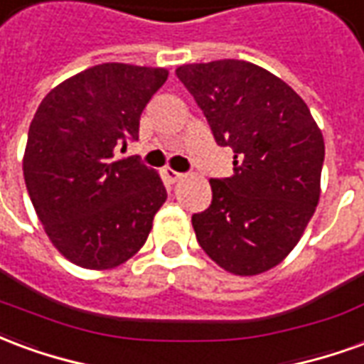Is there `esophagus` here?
Instances as JSON below:
<instances>
[{"label":"esophagus","mask_w":364,"mask_h":364,"mask_svg":"<svg viewBox=\"0 0 364 364\" xmlns=\"http://www.w3.org/2000/svg\"><path fill=\"white\" fill-rule=\"evenodd\" d=\"M164 175H166V179H167V181H169V183L181 181L183 177H185V175L179 173V171H175V169H171V167H166V169H164Z\"/></svg>","instance_id":"obj_1"}]
</instances>
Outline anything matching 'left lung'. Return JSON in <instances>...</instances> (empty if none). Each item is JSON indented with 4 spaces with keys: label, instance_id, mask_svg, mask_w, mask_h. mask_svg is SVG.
<instances>
[{
    "label": "left lung",
    "instance_id": "obj_1",
    "mask_svg": "<svg viewBox=\"0 0 364 364\" xmlns=\"http://www.w3.org/2000/svg\"><path fill=\"white\" fill-rule=\"evenodd\" d=\"M218 146L234 150V175L210 179L213 203L193 214L205 253L228 273H265L289 255L320 200L323 136L290 85L244 60L175 70Z\"/></svg>",
    "mask_w": 364,
    "mask_h": 364
}]
</instances>
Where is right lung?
Segmentation results:
<instances>
[{"instance_id": "right-lung-1", "label": "right lung", "mask_w": 364, "mask_h": 364, "mask_svg": "<svg viewBox=\"0 0 364 364\" xmlns=\"http://www.w3.org/2000/svg\"><path fill=\"white\" fill-rule=\"evenodd\" d=\"M164 68L99 64L56 85L31 122L23 175L46 236L83 269H112L148 240L167 193L136 156L140 114Z\"/></svg>"}]
</instances>
